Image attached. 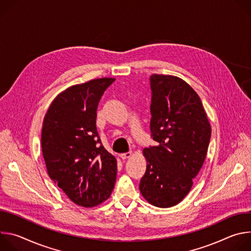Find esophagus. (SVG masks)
<instances>
[{"label": "esophagus", "mask_w": 251, "mask_h": 251, "mask_svg": "<svg viewBox=\"0 0 251 251\" xmlns=\"http://www.w3.org/2000/svg\"><path fill=\"white\" fill-rule=\"evenodd\" d=\"M131 156H132V152H127V153L121 154V155H120V158H121L122 160H126V159L130 158Z\"/></svg>", "instance_id": "esophagus-1"}]
</instances>
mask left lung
Here are the masks:
<instances>
[{"instance_id":"1","label":"left lung","mask_w":251,"mask_h":251,"mask_svg":"<svg viewBox=\"0 0 251 251\" xmlns=\"http://www.w3.org/2000/svg\"><path fill=\"white\" fill-rule=\"evenodd\" d=\"M150 129L154 147L145 148L140 192L158 207L181 202L206 157L211 128L198 93L182 78L153 75Z\"/></svg>"}]
</instances>
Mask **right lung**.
<instances>
[{"mask_svg": "<svg viewBox=\"0 0 251 251\" xmlns=\"http://www.w3.org/2000/svg\"><path fill=\"white\" fill-rule=\"evenodd\" d=\"M115 80L91 79L61 91L46 113L42 149L48 174L68 199L92 207L111 196L117 161L101 143L96 110L104 91Z\"/></svg>", "mask_w": 251, "mask_h": 251, "instance_id": "add662e5", "label": "right lung"}]
</instances>
